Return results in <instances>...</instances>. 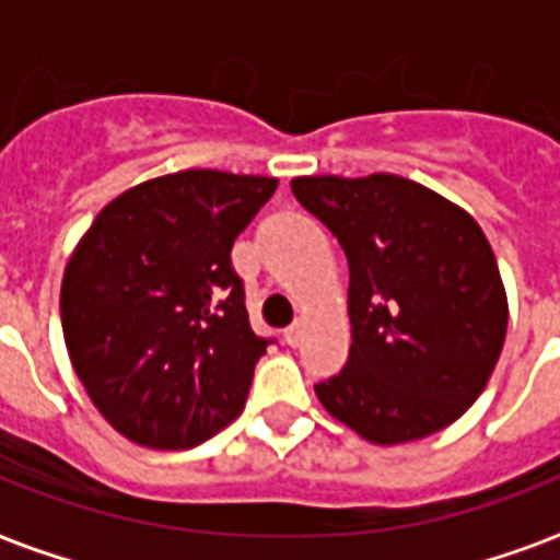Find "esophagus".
<instances>
[{
	"label": "esophagus",
	"mask_w": 560,
	"mask_h": 560,
	"mask_svg": "<svg viewBox=\"0 0 560 560\" xmlns=\"http://www.w3.org/2000/svg\"><path fill=\"white\" fill-rule=\"evenodd\" d=\"M302 334H305V323H302V319H296V323L290 325V328H284V342H288L290 349H296L299 342H302Z\"/></svg>",
	"instance_id": "obj_1"
}]
</instances>
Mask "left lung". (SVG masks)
<instances>
[{
  "label": "left lung",
  "instance_id": "obj_1",
  "mask_svg": "<svg viewBox=\"0 0 560 560\" xmlns=\"http://www.w3.org/2000/svg\"><path fill=\"white\" fill-rule=\"evenodd\" d=\"M290 188L349 258L351 351L316 383L323 407L372 444L453 424L486 389L509 325L477 220L395 174L296 177Z\"/></svg>",
  "mask_w": 560,
  "mask_h": 560
}]
</instances>
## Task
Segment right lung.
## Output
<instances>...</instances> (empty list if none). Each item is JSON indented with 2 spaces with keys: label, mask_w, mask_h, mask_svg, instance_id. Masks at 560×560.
<instances>
[{
  "label": "right lung",
  "mask_w": 560,
  "mask_h": 560,
  "mask_svg": "<svg viewBox=\"0 0 560 560\" xmlns=\"http://www.w3.org/2000/svg\"><path fill=\"white\" fill-rule=\"evenodd\" d=\"M276 186L200 168L148 179L98 211L66 264V349L130 442L188 451L241 416L272 340L249 328L232 246Z\"/></svg>",
  "instance_id": "obj_1"
}]
</instances>
